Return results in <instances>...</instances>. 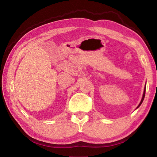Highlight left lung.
<instances>
[{
  "label": "left lung",
  "mask_w": 157,
  "mask_h": 157,
  "mask_svg": "<svg viewBox=\"0 0 157 157\" xmlns=\"http://www.w3.org/2000/svg\"><path fill=\"white\" fill-rule=\"evenodd\" d=\"M145 89H144V92H143V98H142V99H141V101H140V104L139 105V106H138L137 108H138V107H140V105L142 104L143 101V100H144V98H145Z\"/></svg>",
  "instance_id": "1"
}]
</instances>
